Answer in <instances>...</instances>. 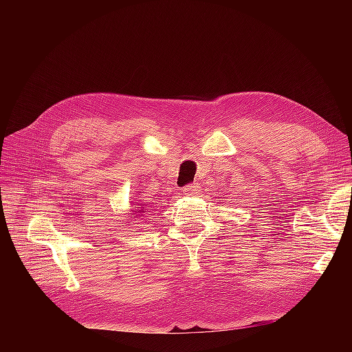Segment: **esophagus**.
<instances>
[{
    "label": "esophagus",
    "instance_id": "esophagus-1",
    "mask_svg": "<svg viewBox=\"0 0 352 352\" xmlns=\"http://www.w3.org/2000/svg\"><path fill=\"white\" fill-rule=\"evenodd\" d=\"M199 190V186L197 184H192V185H188L184 188V195L186 197H195L198 194Z\"/></svg>",
    "mask_w": 352,
    "mask_h": 352
}]
</instances>
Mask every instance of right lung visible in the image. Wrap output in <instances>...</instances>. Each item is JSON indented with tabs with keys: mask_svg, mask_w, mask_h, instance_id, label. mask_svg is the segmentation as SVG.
<instances>
[{
	"mask_svg": "<svg viewBox=\"0 0 352 352\" xmlns=\"http://www.w3.org/2000/svg\"><path fill=\"white\" fill-rule=\"evenodd\" d=\"M135 206H138V207H135V208H132L131 210V212H129V216H131V219H136V217L134 216L135 214H142V212H144V210H148L146 207H150V206H148L146 204V202H145V204H144V202H142V204H138V202H135Z\"/></svg>",
	"mask_w": 352,
	"mask_h": 352,
	"instance_id": "obj_1",
	"label": "right lung"
}]
</instances>
